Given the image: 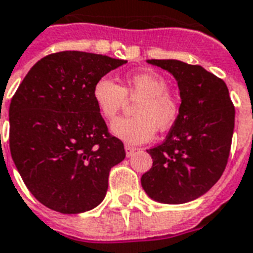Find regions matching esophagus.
<instances>
[{"label":"esophagus","mask_w":253,"mask_h":253,"mask_svg":"<svg viewBox=\"0 0 253 253\" xmlns=\"http://www.w3.org/2000/svg\"><path fill=\"white\" fill-rule=\"evenodd\" d=\"M134 151H136V148L130 147V145H125V153H126V156H128V157H130V156L133 155Z\"/></svg>","instance_id":"1"}]
</instances>
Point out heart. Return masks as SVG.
Listing matches in <instances>:
<instances>
[{"label": "heart", "instance_id": "1", "mask_svg": "<svg viewBox=\"0 0 253 253\" xmlns=\"http://www.w3.org/2000/svg\"><path fill=\"white\" fill-rule=\"evenodd\" d=\"M92 97L105 120H115L126 98H138L134 117L119 119L111 125V132L116 137L132 145L149 141L156 126L159 130L170 128L180 112L178 101L168 92V83L151 72L125 76L121 86L108 77L98 79L93 85Z\"/></svg>", "mask_w": 253, "mask_h": 253}]
</instances>
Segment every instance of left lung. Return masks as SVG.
Returning <instances> with one entry per match:
<instances>
[{
  "mask_svg": "<svg viewBox=\"0 0 253 253\" xmlns=\"http://www.w3.org/2000/svg\"><path fill=\"white\" fill-rule=\"evenodd\" d=\"M169 72L180 90V112L163 144L148 149L153 164L141 185L152 200L184 204L221 177L231 151L235 108L223 80L200 65L148 60Z\"/></svg>",
  "mask_w": 253,
  "mask_h": 253,
  "instance_id": "left-lung-1",
  "label": "left lung"
}]
</instances>
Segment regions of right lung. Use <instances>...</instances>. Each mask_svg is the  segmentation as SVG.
<instances>
[{"label": "right lung", "instance_id": "obj_1", "mask_svg": "<svg viewBox=\"0 0 253 253\" xmlns=\"http://www.w3.org/2000/svg\"><path fill=\"white\" fill-rule=\"evenodd\" d=\"M124 64L94 53H53L34 64L11 98V159L30 193L47 208L81 213L104 200L109 170L125 151L108 132L92 90Z\"/></svg>", "mask_w": 253, "mask_h": 253}]
</instances>
